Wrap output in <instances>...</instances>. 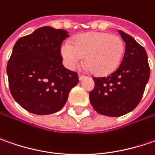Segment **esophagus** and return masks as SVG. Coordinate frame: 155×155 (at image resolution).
<instances>
[{
  "label": "esophagus",
  "instance_id": "esophagus-1",
  "mask_svg": "<svg viewBox=\"0 0 155 155\" xmlns=\"http://www.w3.org/2000/svg\"><path fill=\"white\" fill-rule=\"evenodd\" d=\"M85 78H86V77H85V76H84V75L79 74V76H78V78H79V80L80 81L83 80V79H84Z\"/></svg>",
  "mask_w": 155,
  "mask_h": 155
}]
</instances>
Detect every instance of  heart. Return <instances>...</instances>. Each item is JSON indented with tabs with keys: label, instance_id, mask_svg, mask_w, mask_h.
<instances>
[{
	"label": "heart",
	"instance_id": "obj_1",
	"mask_svg": "<svg viewBox=\"0 0 155 155\" xmlns=\"http://www.w3.org/2000/svg\"><path fill=\"white\" fill-rule=\"evenodd\" d=\"M125 45L121 37L108 33H86L61 45L65 64L74 69L84 56L85 68L97 76L113 72L122 61Z\"/></svg>",
	"mask_w": 155,
	"mask_h": 155
}]
</instances>
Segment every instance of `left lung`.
I'll return each mask as SVG.
<instances>
[{"label":"left lung","instance_id":"8db88e82","mask_svg":"<svg viewBox=\"0 0 155 155\" xmlns=\"http://www.w3.org/2000/svg\"><path fill=\"white\" fill-rule=\"evenodd\" d=\"M118 32L126 44L122 63L108 76L94 77L95 88L89 94L94 110L113 117L123 116L136 108L150 76L144 47L128 33Z\"/></svg>","mask_w":155,"mask_h":155}]
</instances>
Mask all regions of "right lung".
I'll use <instances>...</instances> for the list:
<instances>
[{"label":"right lung","instance_id":"obj_1","mask_svg":"<svg viewBox=\"0 0 155 155\" xmlns=\"http://www.w3.org/2000/svg\"><path fill=\"white\" fill-rule=\"evenodd\" d=\"M64 29L43 27L18 39L7 65L10 92L30 113L49 115L64 107L78 74L62 64Z\"/></svg>","mask_w":155,"mask_h":155}]
</instances>
